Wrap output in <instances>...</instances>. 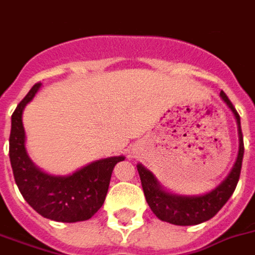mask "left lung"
<instances>
[{
  "mask_svg": "<svg viewBox=\"0 0 255 255\" xmlns=\"http://www.w3.org/2000/svg\"><path fill=\"white\" fill-rule=\"evenodd\" d=\"M221 98L224 100L230 109L234 112L238 122V131H239V153L232 171L220 184L219 187L202 197H180L175 194L165 192L158 186V183L153 176V173L139 164L138 172L143 187L144 197L149 203L153 213L162 221L171 223L175 225H195L208 221L217 214L220 209L224 206L230 197L234 194L236 184L239 182L242 169V161L245 154V144H243V133L241 128V116L236 112L235 106L232 105L230 98L224 91L220 93Z\"/></svg>",
  "mask_w": 255,
  "mask_h": 255,
  "instance_id": "left-lung-1",
  "label": "left lung"
}]
</instances>
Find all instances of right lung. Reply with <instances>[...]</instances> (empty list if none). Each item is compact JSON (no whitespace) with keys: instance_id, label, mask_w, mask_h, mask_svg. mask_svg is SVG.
Segmentation results:
<instances>
[{"instance_id":"add662e5","label":"right lung","mask_w":255,"mask_h":255,"mask_svg":"<svg viewBox=\"0 0 255 255\" xmlns=\"http://www.w3.org/2000/svg\"><path fill=\"white\" fill-rule=\"evenodd\" d=\"M41 83L32 86L12 115L9 158L14 182L31 208L46 219L76 223L91 219L104 205L113 168L124 157L95 161L67 177L50 176L39 171L25 151V133L21 115L36 94Z\"/></svg>"}]
</instances>
